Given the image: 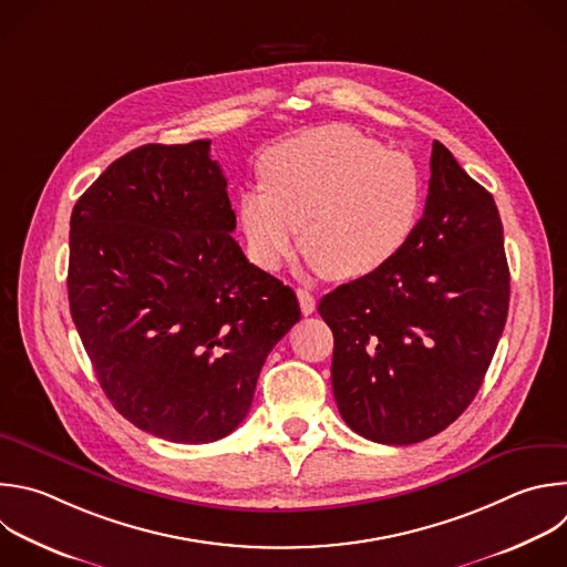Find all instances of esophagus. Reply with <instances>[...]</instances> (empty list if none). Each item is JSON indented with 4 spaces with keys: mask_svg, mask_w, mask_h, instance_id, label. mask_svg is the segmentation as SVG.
Here are the masks:
<instances>
[{
    "mask_svg": "<svg viewBox=\"0 0 567 567\" xmlns=\"http://www.w3.org/2000/svg\"><path fill=\"white\" fill-rule=\"evenodd\" d=\"M296 296H298V302H300V311H302L305 316H309V313L316 311V298H313L307 289H298Z\"/></svg>",
    "mask_w": 567,
    "mask_h": 567,
    "instance_id": "1",
    "label": "esophagus"
}]
</instances>
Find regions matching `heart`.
<instances>
[{
    "label": "heart",
    "instance_id": "b5f03b06",
    "mask_svg": "<svg viewBox=\"0 0 567 567\" xmlns=\"http://www.w3.org/2000/svg\"><path fill=\"white\" fill-rule=\"evenodd\" d=\"M262 186L240 196L238 218L249 258L278 271L302 249L333 280L385 267L423 214L419 162L347 124L307 128L260 162Z\"/></svg>",
    "mask_w": 567,
    "mask_h": 567
}]
</instances>
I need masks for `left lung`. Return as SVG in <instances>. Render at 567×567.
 I'll return each instance as SVG.
<instances>
[{"label": "left lung", "mask_w": 567, "mask_h": 567, "mask_svg": "<svg viewBox=\"0 0 567 567\" xmlns=\"http://www.w3.org/2000/svg\"><path fill=\"white\" fill-rule=\"evenodd\" d=\"M430 168L408 245L318 305L333 331L338 412L383 445L432 439L467 410L507 320L509 269L492 194L441 142Z\"/></svg>", "instance_id": "left-lung-1"}]
</instances>
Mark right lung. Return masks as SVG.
Segmentation results:
<instances>
[{
  "mask_svg": "<svg viewBox=\"0 0 567 567\" xmlns=\"http://www.w3.org/2000/svg\"><path fill=\"white\" fill-rule=\"evenodd\" d=\"M209 140L144 144L71 214L69 305L113 408L171 443L247 416L260 369L300 320L291 287L251 265Z\"/></svg>",
  "mask_w": 567,
  "mask_h": 567,
  "instance_id": "obj_1",
  "label": "right lung"
}]
</instances>
